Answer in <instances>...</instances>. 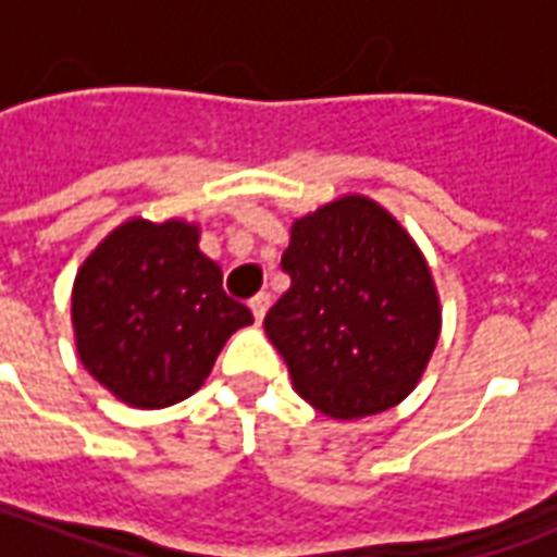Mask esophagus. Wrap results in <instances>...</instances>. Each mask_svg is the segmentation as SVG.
<instances>
[{
  "label": "esophagus",
  "instance_id": "1",
  "mask_svg": "<svg viewBox=\"0 0 557 557\" xmlns=\"http://www.w3.org/2000/svg\"><path fill=\"white\" fill-rule=\"evenodd\" d=\"M268 307H271V295H265V292H259L256 298H250V310H253L256 322H262V319H265Z\"/></svg>",
  "mask_w": 557,
  "mask_h": 557
}]
</instances>
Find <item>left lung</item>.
<instances>
[{
    "label": "left lung",
    "mask_w": 557,
    "mask_h": 557,
    "mask_svg": "<svg viewBox=\"0 0 557 557\" xmlns=\"http://www.w3.org/2000/svg\"><path fill=\"white\" fill-rule=\"evenodd\" d=\"M292 286L265 334L315 411L358 420L409 397L442 334V301L418 242L385 206L346 194L292 223Z\"/></svg>",
    "instance_id": "obj_1"
}]
</instances>
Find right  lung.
Listing matches in <instances>:
<instances>
[{"mask_svg": "<svg viewBox=\"0 0 557 557\" xmlns=\"http://www.w3.org/2000/svg\"><path fill=\"white\" fill-rule=\"evenodd\" d=\"M253 322L199 250V223L131 218L79 265L71 325L79 363L131 409L196 394L226 339Z\"/></svg>", "mask_w": 557, "mask_h": 557, "instance_id": "1", "label": "right lung"}]
</instances>
